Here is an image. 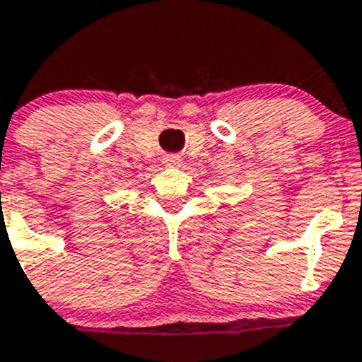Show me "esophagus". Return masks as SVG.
<instances>
[{"label":"esophagus","mask_w":362,"mask_h":362,"mask_svg":"<svg viewBox=\"0 0 362 362\" xmlns=\"http://www.w3.org/2000/svg\"><path fill=\"white\" fill-rule=\"evenodd\" d=\"M166 160H168L170 166H181V157L179 155H170Z\"/></svg>","instance_id":"34e87169"}]
</instances>
